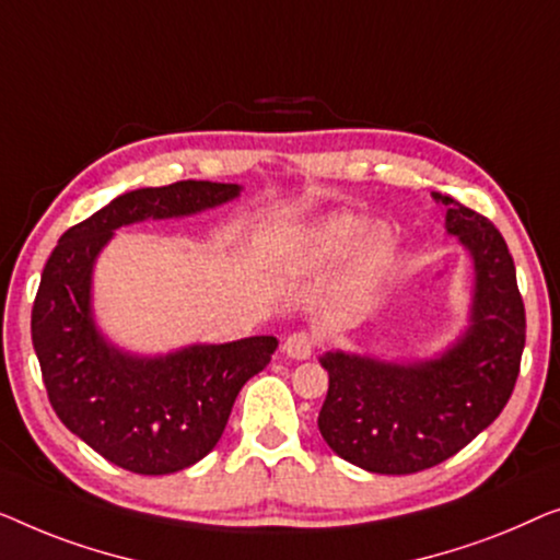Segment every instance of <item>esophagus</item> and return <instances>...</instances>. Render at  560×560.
<instances>
[{
	"mask_svg": "<svg viewBox=\"0 0 560 560\" xmlns=\"http://www.w3.org/2000/svg\"><path fill=\"white\" fill-rule=\"evenodd\" d=\"M314 348H317V337L310 335V332H294L287 337V342H283V352H287L289 358L294 360H306L314 352Z\"/></svg>",
	"mask_w": 560,
	"mask_h": 560,
	"instance_id": "34e87169",
	"label": "esophagus"
}]
</instances>
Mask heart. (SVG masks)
<instances>
[{
  "instance_id": "heart-1",
  "label": "heart",
  "mask_w": 560,
  "mask_h": 560,
  "mask_svg": "<svg viewBox=\"0 0 560 560\" xmlns=\"http://www.w3.org/2000/svg\"><path fill=\"white\" fill-rule=\"evenodd\" d=\"M358 241V254L362 261H375L390 246V233L385 225H362L352 212H332L322 218L299 241L296 256L302 264H329L348 254Z\"/></svg>"
}]
</instances>
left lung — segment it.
Returning a JSON list of instances; mask_svg holds the SVG:
<instances>
[{"mask_svg":"<svg viewBox=\"0 0 560 560\" xmlns=\"http://www.w3.org/2000/svg\"><path fill=\"white\" fill-rule=\"evenodd\" d=\"M446 231L475 264L469 327L434 360L385 362L325 352L329 388L317 427L345 462L375 475L436 467L502 413L525 348V306L515 264L498 228L448 195Z\"/></svg>","mask_w":560,"mask_h":560,"instance_id":"obj_1","label":"left lung"}]
</instances>
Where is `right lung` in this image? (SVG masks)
<instances>
[{
  "mask_svg": "<svg viewBox=\"0 0 560 560\" xmlns=\"http://www.w3.org/2000/svg\"><path fill=\"white\" fill-rule=\"evenodd\" d=\"M241 195V185L183 179L124 192L68 228L47 258L33 304V345L58 419L116 467L172 475L212 452L248 377L269 365L277 337L129 355L98 332L91 273L116 228L183 218Z\"/></svg>",
  "mask_w": 560,
  "mask_h": 560,
  "instance_id": "add662e5",
  "label": "right lung"
}]
</instances>
